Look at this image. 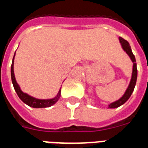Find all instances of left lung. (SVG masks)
<instances>
[{
	"label": "left lung",
	"instance_id": "left-lung-1",
	"mask_svg": "<svg viewBox=\"0 0 148 148\" xmlns=\"http://www.w3.org/2000/svg\"><path fill=\"white\" fill-rule=\"evenodd\" d=\"M119 40L121 42L123 49L128 54L130 58L132 59V62L134 63V65H133V73H132V79H131V82H130L129 84V86H128V88H127V90H126L125 93L124 94V95H123L119 100L114 101L113 103L110 104L109 106H108V108H114L119 107V106H121V105H123V104L125 103V102L127 101V99H129L130 96L132 95V92H133V91H134V86H135L136 81H137V75H138V69H137L135 56H134L133 53H132L129 42H127V40H125V39H123L122 37H119Z\"/></svg>",
	"mask_w": 148,
	"mask_h": 148
}]
</instances>
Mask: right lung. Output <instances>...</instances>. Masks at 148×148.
Returning a JSON list of instances; mask_svg holds the SVG:
<instances>
[{"label": "right lung", "instance_id": "1", "mask_svg": "<svg viewBox=\"0 0 148 148\" xmlns=\"http://www.w3.org/2000/svg\"><path fill=\"white\" fill-rule=\"evenodd\" d=\"M15 56V54H14ZM14 58H13L12 61V65H11V79H12V83L13 86H14V88L16 91V94L19 96V98L22 100V101L24 102L25 104H27V106H30L32 108H47L49 107V106H53L56 102V101L60 99V96H61V90L59 91L57 95L54 98V99H46V100H43V99H36L35 98H33V97L29 96L26 93H23L22 91L21 90V88L19 87L18 84L16 83V79H15V77H14Z\"/></svg>", "mask_w": 148, "mask_h": 148}]
</instances>
